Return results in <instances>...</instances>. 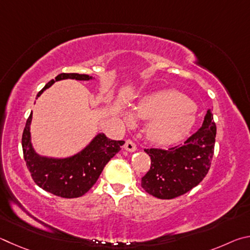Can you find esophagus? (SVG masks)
I'll list each match as a JSON object with an SVG mask.
<instances>
[{
    "mask_svg": "<svg viewBox=\"0 0 250 250\" xmlns=\"http://www.w3.org/2000/svg\"><path fill=\"white\" fill-rule=\"evenodd\" d=\"M124 148H125L126 150H128V151H135V150L137 149V146H136V144H135V143L132 141V139L128 138V139H126Z\"/></svg>",
    "mask_w": 250,
    "mask_h": 250,
    "instance_id": "esophagus-1",
    "label": "esophagus"
}]
</instances>
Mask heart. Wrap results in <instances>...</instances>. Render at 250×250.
<instances>
[{
	"instance_id": "1",
	"label": "heart",
	"mask_w": 250,
	"mask_h": 250,
	"mask_svg": "<svg viewBox=\"0 0 250 250\" xmlns=\"http://www.w3.org/2000/svg\"><path fill=\"white\" fill-rule=\"evenodd\" d=\"M134 114L139 118L150 120L146 128L147 136L158 144L179 141L194 123V107L191 101L173 90L148 96L135 107Z\"/></svg>"
}]
</instances>
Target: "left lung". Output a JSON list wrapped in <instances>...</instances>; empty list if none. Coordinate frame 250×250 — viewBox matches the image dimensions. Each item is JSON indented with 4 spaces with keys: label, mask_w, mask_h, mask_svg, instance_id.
Returning <instances> with one entry per match:
<instances>
[{
    "label": "left lung",
    "mask_w": 250,
    "mask_h": 250,
    "mask_svg": "<svg viewBox=\"0 0 250 250\" xmlns=\"http://www.w3.org/2000/svg\"><path fill=\"white\" fill-rule=\"evenodd\" d=\"M215 137L216 125L208 108L202 126L180 145L168 149H144L151 163L142 178L143 189L163 200L178 198L193 189L211 168Z\"/></svg>",
    "instance_id": "left-lung-1"
}]
</instances>
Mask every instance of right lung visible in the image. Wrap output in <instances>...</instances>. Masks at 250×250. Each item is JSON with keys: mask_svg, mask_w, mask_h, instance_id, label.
Listing matches in <instances>:
<instances>
[{"mask_svg": "<svg viewBox=\"0 0 250 250\" xmlns=\"http://www.w3.org/2000/svg\"><path fill=\"white\" fill-rule=\"evenodd\" d=\"M92 77L79 73H60L47 83L42 91L49 87L52 83L62 79L89 80ZM32 113L26 121L21 135V147L26 166L29 170L34 182L49 193L64 199L79 198L85 194L98 181L109 160L121 150L124 145L123 141H112L104 134H99L85 149L78 155L67 159H48L39 157L34 151L30 144L29 124Z\"/></svg>", "mask_w": 250, "mask_h": 250, "instance_id": "1", "label": "right lung"}]
</instances>
